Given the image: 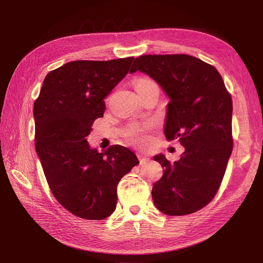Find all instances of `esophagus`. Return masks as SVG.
Here are the masks:
<instances>
[{"label": "esophagus", "instance_id": "esophagus-1", "mask_svg": "<svg viewBox=\"0 0 263 263\" xmlns=\"http://www.w3.org/2000/svg\"><path fill=\"white\" fill-rule=\"evenodd\" d=\"M137 158H139V160H140V164H141V165L146 164V163L150 160V158H149V157H146V156H144V155H142V154H139V155H137Z\"/></svg>", "mask_w": 263, "mask_h": 263}]
</instances>
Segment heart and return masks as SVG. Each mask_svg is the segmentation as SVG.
Wrapping results in <instances>:
<instances>
[{
    "instance_id": "b5f03b06",
    "label": "heart",
    "mask_w": 263,
    "mask_h": 263,
    "mask_svg": "<svg viewBox=\"0 0 263 263\" xmlns=\"http://www.w3.org/2000/svg\"><path fill=\"white\" fill-rule=\"evenodd\" d=\"M155 87H157L156 83L148 78H141L135 82V89H136L137 93L147 91V90H149L151 88H155Z\"/></svg>"
}]
</instances>
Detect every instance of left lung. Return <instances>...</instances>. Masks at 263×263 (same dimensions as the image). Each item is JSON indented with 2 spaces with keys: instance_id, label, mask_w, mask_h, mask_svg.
Returning a JSON list of instances; mask_svg holds the SVG:
<instances>
[{
  "instance_id": "8db88e82",
  "label": "left lung",
  "mask_w": 263,
  "mask_h": 263,
  "mask_svg": "<svg viewBox=\"0 0 263 263\" xmlns=\"http://www.w3.org/2000/svg\"><path fill=\"white\" fill-rule=\"evenodd\" d=\"M135 71L154 79L170 98L164 134L185 148L174 163L154 157L164 168L151 192L154 202L167 215L196 212L215 196L231 155V97L216 69L191 55H143L132 65Z\"/></svg>"
}]
</instances>
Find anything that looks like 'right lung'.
Segmentation results:
<instances>
[{
    "label": "right lung",
    "mask_w": 263,
    "mask_h": 263,
    "mask_svg": "<svg viewBox=\"0 0 263 263\" xmlns=\"http://www.w3.org/2000/svg\"><path fill=\"white\" fill-rule=\"evenodd\" d=\"M134 58L74 61L50 71L34 103L35 148L57 200L72 214L103 219L117 204L120 179L139 164L130 149L104 153L87 142L103 99L127 76Z\"/></svg>",
    "instance_id": "1"
}]
</instances>
